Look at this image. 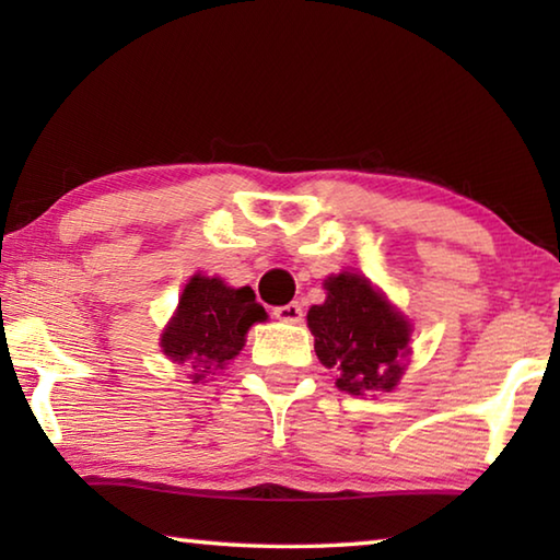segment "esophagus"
<instances>
[{
    "label": "esophagus",
    "mask_w": 560,
    "mask_h": 560,
    "mask_svg": "<svg viewBox=\"0 0 560 560\" xmlns=\"http://www.w3.org/2000/svg\"><path fill=\"white\" fill-rule=\"evenodd\" d=\"M273 318L283 320V324H299V320L303 318V306L301 303H287V306H279L273 308Z\"/></svg>",
    "instance_id": "34e87169"
}]
</instances>
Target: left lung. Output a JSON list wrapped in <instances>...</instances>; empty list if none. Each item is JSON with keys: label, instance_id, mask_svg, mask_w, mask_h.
Here are the masks:
<instances>
[{"label": "left lung", "instance_id": "1", "mask_svg": "<svg viewBox=\"0 0 560 560\" xmlns=\"http://www.w3.org/2000/svg\"><path fill=\"white\" fill-rule=\"evenodd\" d=\"M326 301L308 308L316 355L336 368L338 390L350 395L390 393L410 355V324L360 273H336L324 281Z\"/></svg>", "mask_w": 560, "mask_h": 560}]
</instances>
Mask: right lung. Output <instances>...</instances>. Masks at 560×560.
<instances>
[{"mask_svg":"<svg viewBox=\"0 0 560 560\" xmlns=\"http://www.w3.org/2000/svg\"><path fill=\"white\" fill-rule=\"evenodd\" d=\"M267 320V311L249 287L232 289L222 279L195 273L179 296L175 316L160 336L163 353L175 363H192L195 383L222 371L244 348L246 330Z\"/></svg>","mask_w":560,"mask_h":560,"instance_id":"right-lung-1","label":"right lung"}]
</instances>
